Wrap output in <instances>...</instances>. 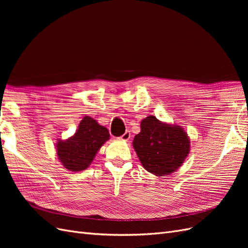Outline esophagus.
<instances>
[{
    "instance_id": "34e87169",
    "label": "esophagus",
    "mask_w": 248,
    "mask_h": 248,
    "mask_svg": "<svg viewBox=\"0 0 248 248\" xmlns=\"http://www.w3.org/2000/svg\"><path fill=\"white\" fill-rule=\"evenodd\" d=\"M130 136H131V133H130V131L129 130H126L121 137H120V139L121 140H128L129 139H130Z\"/></svg>"
}]
</instances>
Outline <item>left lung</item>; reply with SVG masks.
<instances>
[{"label": "left lung", "mask_w": 248, "mask_h": 248, "mask_svg": "<svg viewBox=\"0 0 248 248\" xmlns=\"http://www.w3.org/2000/svg\"><path fill=\"white\" fill-rule=\"evenodd\" d=\"M133 148L148 171L156 176L175 171L189 152V140L180 126H170L149 116L140 123Z\"/></svg>", "instance_id": "left-lung-1"}]
</instances>
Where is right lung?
Here are the masks:
<instances>
[{
  "mask_svg": "<svg viewBox=\"0 0 248 248\" xmlns=\"http://www.w3.org/2000/svg\"><path fill=\"white\" fill-rule=\"evenodd\" d=\"M108 139L109 132L106 127L92 118L85 117L72 138L58 141L57 154L66 169L79 171L90 166L97 151Z\"/></svg>",
  "mask_w": 248,
  "mask_h": 248,
  "instance_id": "obj_1",
  "label": "right lung"
}]
</instances>
